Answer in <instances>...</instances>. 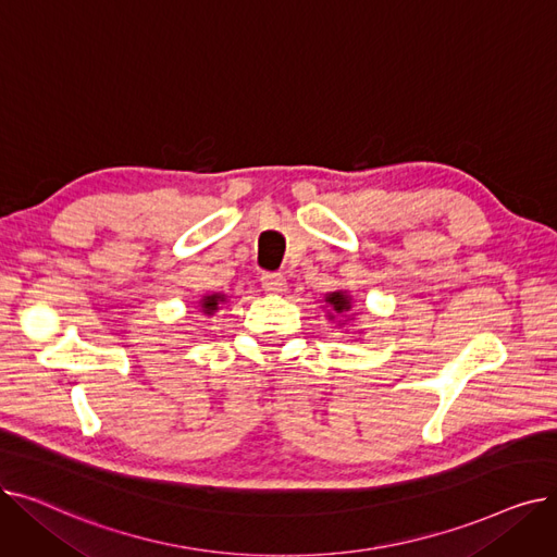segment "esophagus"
Here are the masks:
<instances>
[{"label":"esophagus","mask_w":557,"mask_h":557,"mask_svg":"<svg viewBox=\"0 0 557 557\" xmlns=\"http://www.w3.org/2000/svg\"><path fill=\"white\" fill-rule=\"evenodd\" d=\"M261 286H263V290H269V294H282V290L286 288V280L280 273H263Z\"/></svg>","instance_id":"esophagus-1"}]
</instances>
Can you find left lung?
Masks as SVG:
<instances>
[{
    "mask_svg": "<svg viewBox=\"0 0 557 557\" xmlns=\"http://www.w3.org/2000/svg\"><path fill=\"white\" fill-rule=\"evenodd\" d=\"M327 302L334 307V311H347L349 309V298L347 296H343V294H332L330 298H327Z\"/></svg>",
    "mask_w": 557,
    "mask_h": 557,
    "instance_id": "8db88e82",
    "label": "left lung"
}]
</instances>
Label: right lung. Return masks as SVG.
I'll list each match as a JSON object with an SVG mask.
<instances>
[{
    "instance_id": "right-lung-1",
    "label": "right lung",
    "mask_w": 557,
    "mask_h": 557,
    "mask_svg": "<svg viewBox=\"0 0 557 557\" xmlns=\"http://www.w3.org/2000/svg\"><path fill=\"white\" fill-rule=\"evenodd\" d=\"M221 302H223V298H221L219 294H214V296H208V298H205L200 307H202V311H205V313H212V311H216V309H219V305H221Z\"/></svg>"
}]
</instances>
